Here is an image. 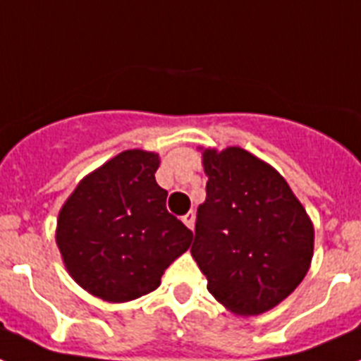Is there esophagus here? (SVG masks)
Instances as JSON below:
<instances>
[{
    "label": "esophagus",
    "instance_id": "esophagus-1",
    "mask_svg": "<svg viewBox=\"0 0 361 361\" xmlns=\"http://www.w3.org/2000/svg\"><path fill=\"white\" fill-rule=\"evenodd\" d=\"M181 221H183V224H185L189 230H192V228H195V213H192V211H189L187 215H183V219H181Z\"/></svg>",
    "mask_w": 361,
    "mask_h": 361
}]
</instances>
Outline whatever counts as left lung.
<instances>
[{
  "mask_svg": "<svg viewBox=\"0 0 361 361\" xmlns=\"http://www.w3.org/2000/svg\"><path fill=\"white\" fill-rule=\"evenodd\" d=\"M206 202L190 254L216 302L241 317L286 300L312 265L315 230L283 176L239 146L202 148Z\"/></svg>",
  "mask_w": 361,
  "mask_h": 361,
  "instance_id": "obj_1",
  "label": "left lung"
}]
</instances>
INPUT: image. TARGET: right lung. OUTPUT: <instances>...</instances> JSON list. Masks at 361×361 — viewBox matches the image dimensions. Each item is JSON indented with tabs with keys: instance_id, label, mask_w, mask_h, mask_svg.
<instances>
[{
	"instance_id": "1",
	"label": "right lung",
	"mask_w": 361,
	"mask_h": 361,
	"mask_svg": "<svg viewBox=\"0 0 361 361\" xmlns=\"http://www.w3.org/2000/svg\"><path fill=\"white\" fill-rule=\"evenodd\" d=\"M159 154L126 150L79 181L57 216L55 241L79 287L105 302H130L161 286L189 250L192 231L166 211L155 181Z\"/></svg>"
}]
</instances>
